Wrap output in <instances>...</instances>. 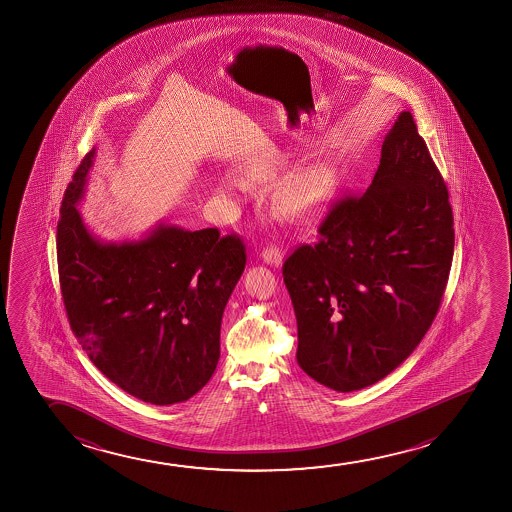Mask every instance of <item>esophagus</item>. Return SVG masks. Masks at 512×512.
I'll return each mask as SVG.
<instances>
[{"mask_svg":"<svg viewBox=\"0 0 512 512\" xmlns=\"http://www.w3.org/2000/svg\"><path fill=\"white\" fill-rule=\"evenodd\" d=\"M262 259H264V262L269 264V266L280 267L283 257H281L280 248H278V246L271 245L262 250Z\"/></svg>","mask_w":512,"mask_h":512,"instance_id":"esophagus-1","label":"esophagus"}]
</instances>
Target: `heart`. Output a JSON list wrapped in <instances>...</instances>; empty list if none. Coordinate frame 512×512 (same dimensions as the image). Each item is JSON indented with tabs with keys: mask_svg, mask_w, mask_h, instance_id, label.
Returning <instances> with one entry per match:
<instances>
[{
	"mask_svg": "<svg viewBox=\"0 0 512 512\" xmlns=\"http://www.w3.org/2000/svg\"><path fill=\"white\" fill-rule=\"evenodd\" d=\"M273 175L271 169H260L257 176ZM339 187V173L332 162L320 161L287 176L274 190V204L278 210L292 217H306L329 203ZM243 190V183L225 178L222 192L236 197Z\"/></svg>",
	"mask_w": 512,
	"mask_h": 512,
	"instance_id": "b5f03b06",
	"label": "heart"
}]
</instances>
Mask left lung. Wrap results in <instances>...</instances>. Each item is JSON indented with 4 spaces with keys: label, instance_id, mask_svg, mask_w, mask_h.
Listing matches in <instances>:
<instances>
[{
    "label": "left lung",
    "instance_id": "1",
    "mask_svg": "<svg viewBox=\"0 0 512 512\" xmlns=\"http://www.w3.org/2000/svg\"><path fill=\"white\" fill-rule=\"evenodd\" d=\"M318 232L283 264L297 364L336 392L362 390L420 344L453 260L448 189L411 112L386 134L369 189L332 204Z\"/></svg>",
    "mask_w": 512,
    "mask_h": 512
}]
</instances>
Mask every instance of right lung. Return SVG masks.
I'll return each mask as SVG.
<instances>
[{
    "label": "right lung",
    "mask_w": 512,
    "mask_h": 512,
    "mask_svg": "<svg viewBox=\"0 0 512 512\" xmlns=\"http://www.w3.org/2000/svg\"><path fill=\"white\" fill-rule=\"evenodd\" d=\"M96 148L64 192L57 266L73 334L92 364L136 399L171 406L217 369L225 304L245 271V245L218 229L159 222L136 241H101L82 220Z\"/></svg>",
    "instance_id": "right-lung-1"
}]
</instances>
